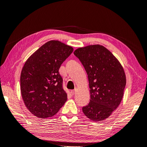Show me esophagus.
<instances>
[{
    "mask_svg": "<svg viewBox=\"0 0 147 147\" xmlns=\"http://www.w3.org/2000/svg\"><path fill=\"white\" fill-rule=\"evenodd\" d=\"M75 92H76V89H74V90H71V92H70V93H72V95H74V94L75 93Z\"/></svg>",
    "mask_w": 147,
    "mask_h": 147,
    "instance_id": "1",
    "label": "esophagus"
}]
</instances>
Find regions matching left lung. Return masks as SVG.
I'll use <instances>...</instances> for the list:
<instances>
[{"mask_svg":"<svg viewBox=\"0 0 147 147\" xmlns=\"http://www.w3.org/2000/svg\"><path fill=\"white\" fill-rule=\"evenodd\" d=\"M88 75L90 99L83 107L84 114L93 121H104L120 104L126 85L124 70L118 60L104 46H87L76 49Z\"/></svg>","mask_w":147,"mask_h":147,"instance_id":"left-lung-1","label":"left lung"}]
</instances>
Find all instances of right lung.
<instances>
[{
    "label": "right lung",
    "instance_id": "1",
    "mask_svg": "<svg viewBox=\"0 0 147 147\" xmlns=\"http://www.w3.org/2000/svg\"><path fill=\"white\" fill-rule=\"evenodd\" d=\"M74 49L58 40L49 41L25 62L20 75V90L26 108L35 116L55 115L67 101L59 69Z\"/></svg>",
    "mask_w": 147,
    "mask_h": 147
}]
</instances>
